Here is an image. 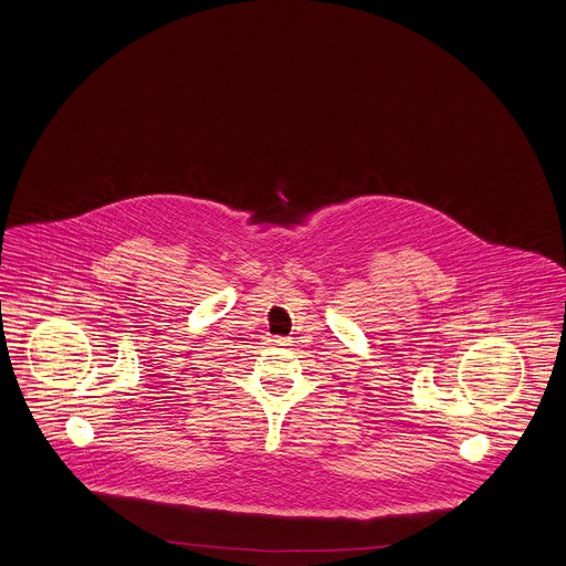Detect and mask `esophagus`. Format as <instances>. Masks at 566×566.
<instances>
[{
	"label": "esophagus",
	"mask_w": 566,
	"mask_h": 566,
	"mask_svg": "<svg viewBox=\"0 0 566 566\" xmlns=\"http://www.w3.org/2000/svg\"><path fill=\"white\" fill-rule=\"evenodd\" d=\"M271 345H275V347H286V345H289V338L275 336V338H271Z\"/></svg>",
	"instance_id": "34e87169"
}]
</instances>
